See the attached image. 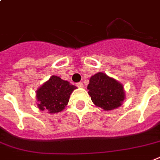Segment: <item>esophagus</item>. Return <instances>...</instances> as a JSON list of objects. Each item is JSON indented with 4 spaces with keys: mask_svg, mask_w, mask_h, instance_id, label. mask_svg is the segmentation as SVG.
<instances>
[{
    "mask_svg": "<svg viewBox=\"0 0 160 160\" xmlns=\"http://www.w3.org/2000/svg\"><path fill=\"white\" fill-rule=\"evenodd\" d=\"M76 85V86H78V87H83L84 86V85H83L82 82H78L75 84Z\"/></svg>",
    "mask_w": 160,
    "mask_h": 160,
    "instance_id": "1",
    "label": "esophagus"
}]
</instances>
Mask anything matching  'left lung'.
I'll use <instances>...</instances> for the list:
<instances>
[{
    "instance_id": "left-lung-1",
    "label": "left lung",
    "mask_w": 160,
    "mask_h": 160,
    "mask_svg": "<svg viewBox=\"0 0 160 160\" xmlns=\"http://www.w3.org/2000/svg\"><path fill=\"white\" fill-rule=\"evenodd\" d=\"M87 89L94 104L105 111L118 108L125 98L122 85L104 73L91 76Z\"/></svg>"
}]
</instances>
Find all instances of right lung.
Instances as JSON below:
<instances>
[{"label":"right lung","instance_id":"add662e5","mask_svg":"<svg viewBox=\"0 0 160 160\" xmlns=\"http://www.w3.org/2000/svg\"><path fill=\"white\" fill-rule=\"evenodd\" d=\"M76 89L66 80L56 75L51 76L47 82L37 91L38 108L49 113L59 112L64 109L69 101L72 91Z\"/></svg>","mask_w":160,"mask_h":160}]
</instances>
